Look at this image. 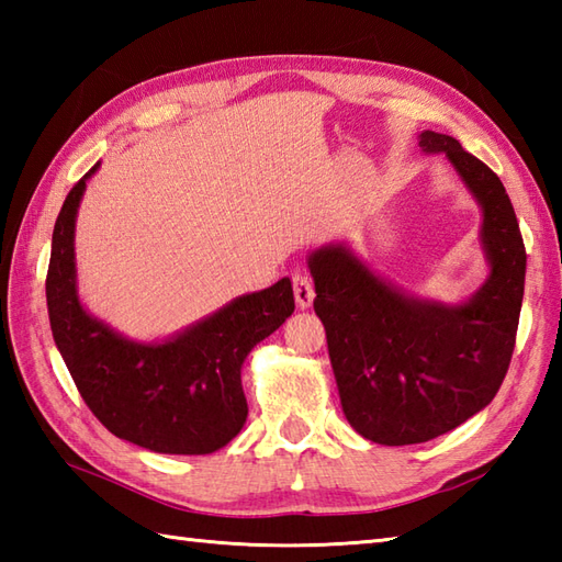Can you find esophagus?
Returning <instances> with one entry per match:
<instances>
[{"instance_id": "34e87169", "label": "esophagus", "mask_w": 562, "mask_h": 562, "mask_svg": "<svg viewBox=\"0 0 562 562\" xmlns=\"http://www.w3.org/2000/svg\"><path fill=\"white\" fill-rule=\"evenodd\" d=\"M292 288H294L296 306H300V308H308V306L314 304L316 292H314V282H312V278H308V274L296 272L294 278H292Z\"/></svg>"}]
</instances>
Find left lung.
Returning a JSON list of instances; mask_svg holds the SVG:
<instances>
[{
	"label": "left lung",
	"instance_id": "1",
	"mask_svg": "<svg viewBox=\"0 0 562 562\" xmlns=\"http://www.w3.org/2000/svg\"><path fill=\"white\" fill-rule=\"evenodd\" d=\"M420 147L445 151L483 210L491 274L469 302L415 300L345 246L308 256L342 413L362 437L386 447L451 432L495 398L515 352L527 272L517 214L497 173L449 135L425 130Z\"/></svg>",
	"mask_w": 562,
	"mask_h": 562
}]
</instances>
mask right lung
<instances>
[{"label": "right lung", "mask_w": 562, "mask_h": 562, "mask_svg": "<svg viewBox=\"0 0 562 562\" xmlns=\"http://www.w3.org/2000/svg\"><path fill=\"white\" fill-rule=\"evenodd\" d=\"M93 169L69 190L53 232L45 296L59 355L89 411L115 437L159 453H212L241 432V364L294 312L290 278L244 294L164 342H133L77 296L75 220Z\"/></svg>", "instance_id": "obj_1"}]
</instances>
